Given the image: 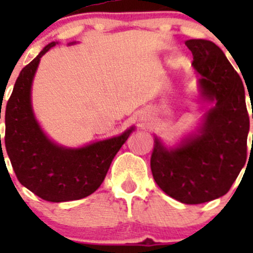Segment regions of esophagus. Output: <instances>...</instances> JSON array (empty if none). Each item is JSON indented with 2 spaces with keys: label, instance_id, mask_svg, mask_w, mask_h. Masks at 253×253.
Listing matches in <instances>:
<instances>
[{
  "label": "esophagus",
  "instance_id": "esophagus-1",
  "mask_svg": "<svg viewBox=\"0 0 253 253\" xmlns=\"http://www.w3.org/2000/svg\"><path fill=\"white\" fill-rule=\"evenodd\" d=\"M151 122V113L148 110H143L142 113L139 114V124L144 125L148 124Z\"/></svg>",
  "mask_w": 253,
  "mask_h": 253
}]
</instances>
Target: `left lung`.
I'll return each mask as SVG.
<instances>
[{"label": "left lung", "mask_w": 253, "mask_h": 253, "mask_svg": "<svg viewBox=\"0 0 253 253\" xmlns=\"http://www.w3.org/2000/svg\"><path fill=\"white\" fill-rule=\"evenodd\" d=\"M185 44L200 75V97L214 106L205 111L198 130L176 146L154 137L151 169L167 195L184 204H202L225 195L245 166L250 116L242 80L222 49L204 39Z\"/></svg>", "instance_id": "8db88e82"}]
</instances>
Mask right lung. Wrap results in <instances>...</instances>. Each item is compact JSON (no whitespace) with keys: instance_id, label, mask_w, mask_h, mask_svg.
Listing matches in <instances>:
<instances>
[{"instance_id":"1","label":"right lung","mask_w":253,"mask_h":253,"mask_svg":"<svg viewBox=\"0 0 253 253\" xmlns=\"http://www.w3.org/2000/svg\"><path fill=\"white\" fill-rule=\"evenodd\" d=\"M55 44L53 42L44 46L22 68L15 82L4 110V147L22 186L46 202L62 203L80 200L99 189L115 154L135 126H130L118 137L80 148H67L49 139L33 110L31 84L40 58ZM1 154L3 156L2 144Z\"/></svg>"}]
</instances>
